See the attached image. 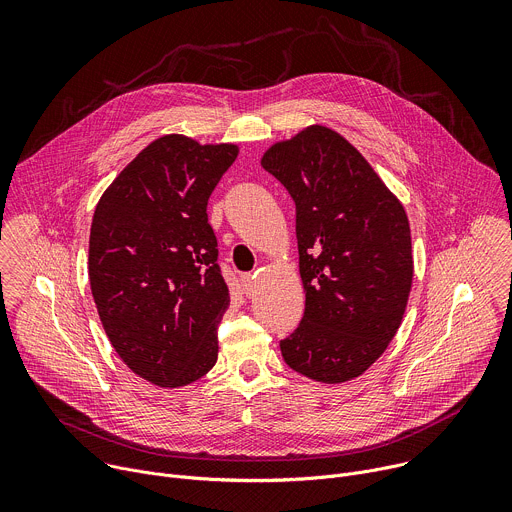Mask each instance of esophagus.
Segmentation results:
<instances>
[{"mask_svg": "<svg viewBox=\"0 0 512 512\" xmlns=\"http://www.w3.org/2000/svg\"><path fill=\"white\" fill-rule=\"evenodd\" d=\"M241 281H243V287H245V294L249 296V298H253L255 296V275H243L241 277Z\"/></svg>", "mask_w": 512, "mask_h": 512, "instance_id": "esophagus-1", "label": "esophagus"}]
</instances>
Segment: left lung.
I'll list each match as a JSON object with an SVG mask.
<instances>
[{
    "instance_id": "left-lung-1",
    "label": "left lung",
    "mask_w": 512,
    "mask_h": 512,
    "mask_svg": "<svg viewBox=\"0 0 512 512\" xmlns=\"http://www.w3.org/2000/svg\"><path fill=\"white\" fill-rule=\"evenodd\" d=\"M261 166L296 202L306 310L279 342L283 360L326 385L360 377L385 352L407 308L413 255L405 208L326 125L273 143Z\"/></svg>"
}]
</instances>
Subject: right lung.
<instances>
[{"instance_id":"add662e5","label":"right lung","mask_w":512,"mask_h":512,"mask_svg":"<svg viewBox=\"0 0 512 512\" xmlns=\"http://www.w3.org/2000/svg\"><path fill=\"white\" fill-rule=\"evenodd\" d=\"M239 156L235 143L170 133L141 150L97 202L89 281L115 352L141 379L184 387L216 362L229 308L208 198Z\"/></svg>"}]
</instances>
